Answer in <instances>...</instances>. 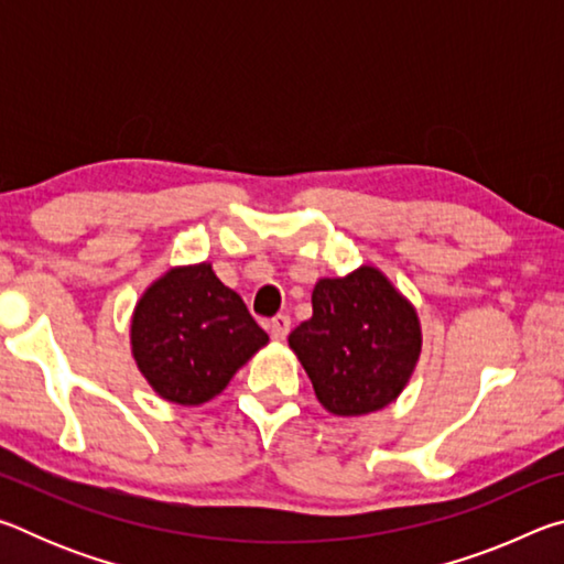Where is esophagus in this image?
Instances as JSON below:
<instances>
[{"label":"esophagus","mask_w":564,"mask_h":564,"mask_svg":"<svg viewBox=\"0 0 564 564\" xmlns=\"http://www.w3.org/2000/svg\"><path fill=\"white\" fill-rule=\"evenodd\" d=\"M291 330V318L289 316H275L271 323H269V333L273 340H285V336H289Z\"/></svg>","instance_id":"obj_1"}]
</instances>
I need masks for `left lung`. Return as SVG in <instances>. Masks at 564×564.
Listing matches in <instances>:
<instances>
[{"label": "left lung", "instance_id": "left-lung-1", "mask_svg": "<svg viewBox=\"0 0 564 564\" xmlns=\"http://www.w3.org/2000/svg\"><path fill=\"white\" fill-rule=\"evenodd\" d=\"M313 316L289 336L318 403L358 417L388 408L415 373L423 330L415 305L376 265L321 279Z\"/></svg>", "mask_w": 564, "mask_h": 564}]
</instances>
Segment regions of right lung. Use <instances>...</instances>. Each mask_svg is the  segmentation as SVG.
I'll return each mask as SVG.
<instances>
[{
	"instance_id": "obj_1",
	"label": "right lung",
	"mask_w": 564,
	"mask_h": 564,
	"mask_svg": "<svg viewBox=\"0 0 564 564\" xmlns=\"http://www.w3.org/2000/svg\"><path fill=\"white\" fill-rule=\"evenodd\" d=\"M131 356L159 398L204 405L263 346L269 333L214 265H171L141 293L131 313Z\"/></svg>"
}]
</instances>
